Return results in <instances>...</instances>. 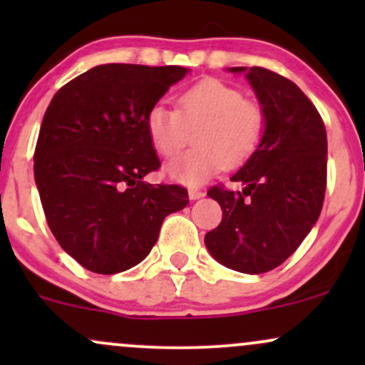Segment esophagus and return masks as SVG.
<instances>
[{
    "mask_svg": "<svg viewBox=\"0 0 365 365\" xmlns=\"http://www.w3.org/2000/svg\"><path fill=\"white\" fill-rule=\"evenodd\" d=\"M204 195H206V194H204L202 190H197V188H190V190H188V199H190V200L202 199Z\"/></svg>",
    "mask_w": 365,
    "mask_h": 365,
    "instance_id": "1",
    "label": "esophagus"
}]
</instances>
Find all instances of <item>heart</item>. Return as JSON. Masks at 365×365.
<instances>
[{"mask_svg": "<svg viewBox=\"0 0 365 365\" xmlns=\"http://www.w3.org/2000/svg\"><path fill=\"white\" fill-rule=\"evenodd\" d=\"M195 148L165 166L171 182L199 187L223 166L247 161L261 144L266 116L259 104L245 101L237 87L206 78L180 94L178 110L159 101L145 115L154 150L165 158L178 153L194 130Z\"/></svg>", "mask_w": 365, "mask_h": 365, "instance_id": "1", "label": "heart"}]
</instances>
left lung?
<instances>
[{"instance_id": "1", "label": "left lung", "mask_w": 365, "mask_h": 365, "mask_svg": "<svg viewBox=\"0 0 365 365\" xmlns=\"http://www.w3.org/2000/svg\"><path fill=\"white\" fill-rule=\"evenodd\" d=\"M228 70L245 73L266 128L259 148L232 177L244 190L209 188L223 220L204 244L230 269L261 274L287 261L321 215L328 139L316 106L292 81L261 66Z\"/></svg>"}]
</instances>
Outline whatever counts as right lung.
I'll return each mask as SVG.
<instances>
[{"mask_svg": "<svg viewBox=\"0 0 365 365\" xmlns=\"http://www.w3.org/2000/svg\"><path fill=\"white\" fill-rule=\"evenodd\" d=\"M190 70L108 63L54 94L39 130L34 177L46 220L66 254L115 274L148 257L165 217L188 204L178 185H150L159 168L145 115Z\"/></svg>", "mask_w": 365, "mask_h": 365, "instance_id": "obj_1", "label": "right lung"}]
</instances>
